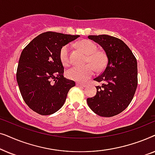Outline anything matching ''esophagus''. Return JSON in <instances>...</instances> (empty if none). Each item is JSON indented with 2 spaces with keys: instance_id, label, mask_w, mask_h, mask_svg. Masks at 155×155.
Masks as SVG:
<instances>
[{
  "instance_id": "1",
  "label": "esophagus",
  "mask_w": 155,
  "mask_h": 155,
  "mask_svg": "<svg viewBox=\"0 0 155 155\" xmlns=\"http://www.w3.org/2000/svg\"><path fill=\"white\" fill-rule=\"evenodd\" d=\"M76 86L80 87H85L86 84H82V83H80V82H76Z\"/></svg>"
}]
</instances>
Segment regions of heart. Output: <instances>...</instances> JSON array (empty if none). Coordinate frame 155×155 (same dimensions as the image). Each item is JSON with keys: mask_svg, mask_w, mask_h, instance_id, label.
<instances>
[{"mask_svg": "<svg viewBox=\"0 0 155 155\" xmlns=\"http://www.w3.org/2000/svg\"><path fill=\"white\" fill-rule=\"evenodd\" d=\"M77 46L87 55V63H90L92 65L88 64L82 67H72L66 71V76L71 80L84 82L94 75V68L97 71H100L104 68L107 63V58L103 52L97 51V46L90 40H82L78 42ZM69 44L63 46L60 50V60L64 66L69 64Z\"/></svg>", "mask_w": 155, "mask_h": 155, "instance_id": "obj_1", "label": "heart"}]
</instances>
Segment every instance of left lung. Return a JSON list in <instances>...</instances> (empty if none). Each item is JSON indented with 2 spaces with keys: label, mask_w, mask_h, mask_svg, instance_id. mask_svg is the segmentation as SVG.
I'll return each mask as SVG.
<instances>
[{
  "label": "left lung",
  "mask_w": 155,
  "mask_h": 155,
  "mask_svg": "<svg viewBox=\"0 0 155 155\" xmlns=\"http://www.w3.org/2000/svg\"><path fill=\"white\" fill-rule=\"evenodd\" d=\"M88 38L99 44L106 53L107 64L94 80L97 86L94 97L87 99L89 107L95 114L111 117L121 113L132 101L137 85V60L122 40L109 35H90Z\"/></svg>",
  "instance_id": "8db88e82"
}]
</instances>
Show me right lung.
<instances>
[{
  "label": "right lung",
  "instance_id": "right-lung-1",
  "mask_svg": "<svg viewBox=\"0 0 155 155\" xmlns=\"http://www.w3.org/2000/svg\"><path fill=\"white\" fill-rule=\"evenodd\" d=\"M80 35L47 31L42 33L21 53L17 82L25 102L41 115H50L64 104L75 82L63 77L61 48Z\"/></svg>",
  "mask_w": 155,
  "mask_h": 155
}]
</instances>
